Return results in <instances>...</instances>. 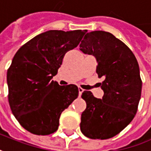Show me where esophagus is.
I'll use <instances>...</instances> for the list:
<instances>
[{
    "label": "esophagus",
    "instance_id": "34e87169",
    "mask_svg": "<svg viewBox=\"0 0 151 151\" xmlns=\"http://www.w3.org/2000/svg\"><path fill=\"white\" fill-rule=\"evenodd\" d=\"M78 91H79V96H81V93H83V91H84V90H83L81 87H78Z\"/></svg>",
    "mask_w": 151,
    "mask_h": 151
}]
</instances>
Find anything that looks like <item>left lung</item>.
Segmentation results:
<instances>
[{"label":"left lung","mask_w":151,"mask_h":151,"mask_svg":"<svg viewBox=\"0 0 151 151\" xmlns=\"http://www.w3.org/2000/svg\"><path fill=\"white\" fill-rule=\"evenodd\" d=\"M80 50L96 58V72L104 77L102 99L90 91L81 98L87 108L81 118V131L92 139L117 135L134 118L141 97L142 81L138 61L128 47L109 32L97 30L85 35Z\"/></svg>","instance_id":"left-lung-1"}]
</instances>
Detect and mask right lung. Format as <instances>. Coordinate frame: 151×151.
Instances as JSON below:
<instances>
[{
  "mask_svg": "<svg viewBox=\"0 0 151 151\" xmlns=\"http://www.w3.org/2000/svg\"><path fill=\"white\" fill-rule=\"evenodd\" d=\"M87 30H48L23 45L7 70L8 102L24 129L36 135L56 132L59 117L78 97V87L52 81L65 53L74 49Z\"/></svg>",
  "mask_w": 151,
  "mask_h": 151,
  "instance_id": "right-lung-1",
  "label": "right lung"
}]
</instances>
